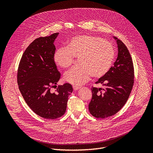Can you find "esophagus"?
Returning <instances> with one entry per match:
<instances>
[{
  "label": "esophagus",
  "mask_w": 153,
  "mask_h": 153,
  "mask_svg": "<svg viewBox=\"0 0 153 153\" xmlns=\"http://www.w3.org/2000/svg\"><path fill=\"white\" fill-rule=\"evenodd\" d=\"M73 90H74V91H77V90H78L80 88V87L77 86H73Z\"/></svg>",
  "instance_id": "34e87169"
}]
</instances>
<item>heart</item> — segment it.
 <instances>
[{
  "instance_id": "b5f03b06",
  "label": "heart",
  "mask_w": 153,
  "mask_h": 153,
  "mask_svg": "<svg viewBox=\"0 0 153 153\" xmlns=\"http://www.w3.org/2000/svg\"><path fill=\"white\" fill-rule=\"evenodd\" d=\"M74 57H78L79 65L67 71L63 79L70 83L80 85L93 76L94 78L104 76L111 67L115 50L112 43L103 38L93 35H80L72 37L66 47L55 51L53 59L59 67H70Z\"/></svg>"
}]
</instances>
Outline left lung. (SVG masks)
<instances>
[{
	"label": "left lung",
	"instance_id": "obj_1",
	"mask_svg": "<svg viewBox=\"0 0 153 153\" xmlns=\"http://www.w3.org/2000/svg\"><path fill=\"white\" fill-rule=\"evenodd\" d=\"M118 56L109 71L96 83L103 88L92 86L89 111L96 118H106L116 114L126 103L131 92L134 78L131 56L124 43L116 37Z\"/></svg>",
	"mask_w": 153,
	"mask_h": 153
}]
</instances>
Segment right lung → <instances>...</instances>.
Wrapping results in <instances>:
<instances>
[{
	"mask_svg": "<svg viewBox=\"0 0 153 153\" xmlns=\"http://www.w3.org/2000/svg\"><path fill=\"white\" fill-rule=\"evenodd\" d=\"M59 33L35 39L24 51L17 70L19 89L28 106L38 116L56 119L66 111L68 97L73 92L71 84L59 85L60 73L53 56L54 42Z\"/></svg>",
	"mask_w": 153,
	"mask_h": 153,
	"instance_id": "right-lung-1",
	"label": "right lung"
}]
</instances>
